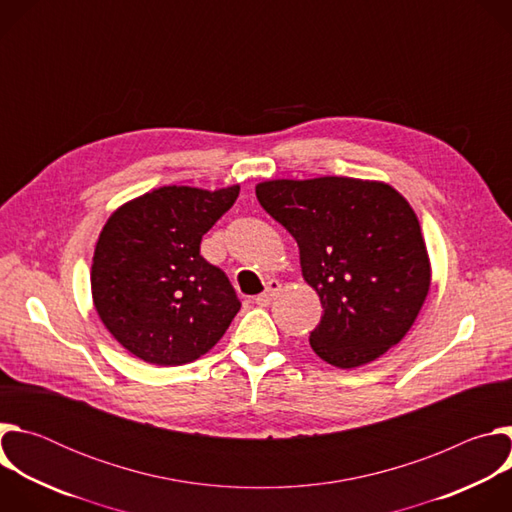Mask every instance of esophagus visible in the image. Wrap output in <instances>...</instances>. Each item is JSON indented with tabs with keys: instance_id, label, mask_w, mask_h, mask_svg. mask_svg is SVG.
I'll return each instance as SVG.
<instances>
[{
	"instance_id": "1",
	"label": "esophagus",
	"mask_w": 512,
	"mask_h": 512,
	"mask_svg": "<svg viewBox=\"0 0 512 512\" xmlns=\"http://www.w3.org/2000/svg\"><path fill=\"white\" fill-rule=\"evenodd\" d=\"M279 289H281V283H279L277 279H269V281H267V285H265V291H263V294H259V296L255 298V304H257V306H261V308L269 306V304H271V300L279 294Z\"/></svg>"
}]
</instances>
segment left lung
Here are the masks:
<instances>
[{
	"label": "left lung",
	"mask_w": 512,
	"mask_h": 512,
	"mask_svg": "<svg viewBox=\"0 0 512 512\" xmlns=\"http://www.w3.org/2000/svg\"><path fill=\"white\" fill-rule=\"evenodd\" d=\"M257 200L300 247L324 314L314 352L338 369L367 364L413 326L429 291V259L409 202L389 184L354 178L271 180Z\"/></svg>",
	"instance_id": "8db88e82"
}]
</instances>
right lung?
<instances>
[{
    "instance_id": "1",
    "label": "right lung",
    "mask_w": 512,
    "mask_h": 512,
    "mask_svg": "<svg viewBox=\"0 0 512 512\" xmlns=\"http://www.w3.org/2000/svg\"><path fill=\"white\" fill-rule=\"evenodd\" d=\"M164 186L111 214L95 247L93 302L115 340L137 358L178 367L208 352L241 310L229 277L200 255L204 233L237 200Z\"/></svg>"
}]
</instances>
